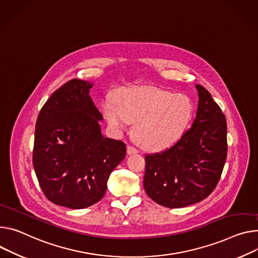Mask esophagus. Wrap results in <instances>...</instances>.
<instances>
[{
    "label": "esophagus",
    "mask_w": 258,
    "mask_h": 258,
    "mask_svg": "<svg viewBox=\"0 0 258 258\" xmlns=\"http://www.w3.org/2000/svg\"><path fill=\"white\" fill-rule=\"evenodd\" d=\"M127 153L128 154H135V153H138V149L135 148L134 146H128L127 147Z\"/></svg>",
    "instance_id": "obj_1"
}]
</instances>
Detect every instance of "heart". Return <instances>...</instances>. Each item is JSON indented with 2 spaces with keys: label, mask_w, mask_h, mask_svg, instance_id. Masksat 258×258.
<instances>
[{
  "label": "heart",
  "mask_w": 258,
  "mask_h": 258,
  "mask_svg": "<svg viewBox=\"0 0 258 258\" xmlns=\"http://www.w3.org/2000/svg\"><path fill=\"white\" fill-rule=\"evenodd\" d=\"M194 102L185 93L155 87H135L115 92L102 106L108 124L122 132L134 123L137 143L147 150H161L183 135L194 115Z\"/></svg>",
  "instance_id": "1"
}]
</instances>
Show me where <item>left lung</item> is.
<instances>
[{"label": "left lung", "instance_id": "left-lung-1", "mask_svg": "<svg viewBox=\"0 0 258 258\" xmlns=\"http://www.w3.org/2000/svg\"><path fill=\"white\" fill-rule=\"evenodd\" d=\"M197 116L172 147L146 154L144 189L155 203L183 208L211 195L221 177L227 155L226 119L202 85Z\"/></svg>", "mask_w": 258, "mask_h": 258}]
</instances>
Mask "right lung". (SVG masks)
I'll list each match as a JSON object with an SVG mask.
<instances>
[{
	"label": "right lung",
	"instance_id": "add662e5",
	"mask_svg": "<svg viewBox=\"0 0 258 258\" xmlns=\"http://www.w3.org/2000/svg\"><path fill=\"white\" fill-rule=\"evenodd\" d=\"M93 83L72 79L55 90L36 122L33 165L43 194L55 205L83 209L103 199L125 144L101 133Z\"/></svg>",
	"mask_w": 258,
	"mask_h": 258
}]
</instances>
